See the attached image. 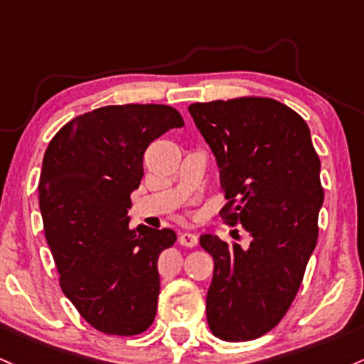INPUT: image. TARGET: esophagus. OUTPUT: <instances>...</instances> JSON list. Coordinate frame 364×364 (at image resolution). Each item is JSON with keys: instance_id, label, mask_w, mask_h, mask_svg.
<instances>
[{"instance_id": "obj_1", "label": "esophagus", "mask_w": 364, "mask_h": 364, "mask_svg": "<svg viewBox=\"0 0 364 364\" xmlns=\"http://www.w3.org/2000/svg\"><path fill=\"white\" fill-rule=\"evenodd\" d=\"M179 245H183V247H195L198 243V237L195 233H188V231H186V233H181L179 235Z\"/></svg>"}]
</instances>
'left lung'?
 Wrapping results in <instances>:
<instances>
[{
    "instance_id": "left-lung-1",
    "label": "left lung",
    "mask_w": 364,
    "mask_h": 364,
    "mask_svg": "<svg viewBox=\"0 0 364 364\" xmlns=\"http://www.w3.org/2000/svg\"><path fill=\"white\" fill-rule=\"evenodd\" d=\"M188 110L218 161L228 200L219 215L252 237L249 249L200 237L214 259L207 323L223 341H254L290 309L316 247L319 157L304 119L278 100H214Z\"/></svg>"
}]
</instances>
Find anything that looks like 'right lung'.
I'll return each instance as SVG.
<instances>
[{
    "label": "right lung",
    "instance_id": "add662e5",
    "mask_svg": "<svg viewBox=\"0 0 364 364\" xmlns=\"http://www.w3.org/2000/svg\"><path fill=\"white\" fill-rule=\"evenodd\" d=\"M185 126L169 105H107L69 121L51 138L39 207L62 292L93 328L131 337L157 313V261L171 228L129 226L131 191L155 138Z\"/></svg>",
    "mask_w": 364,
    "mask_h": 364
}]
</instances>
